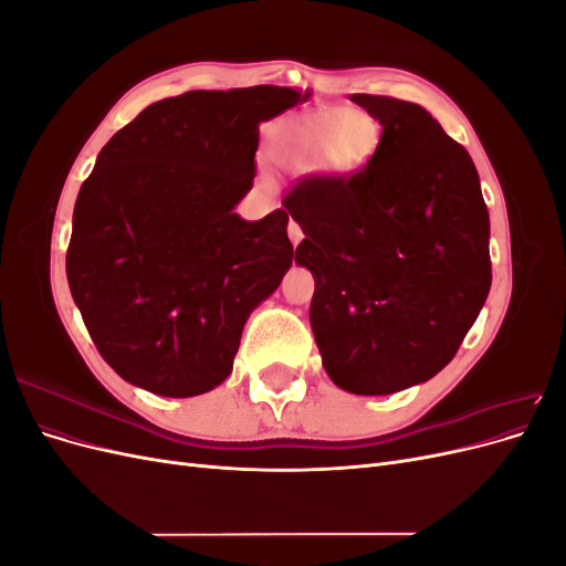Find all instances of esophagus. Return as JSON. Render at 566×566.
Returning a JSON list of instances; mask_svg holds the SVG:
<instances>
[{
	"instance_id": "esophagus-1",
	"label": "esophagus",
	"mask_w": 566,
	"mask_h": 566,
	"mask_svg": "<svg viewBox=\"0 0 566 566\" xmlns=\"http://www.w3.org/2000/svg\"><path fill=\"white\" fill-rule=\"evenodd\" d=\"M287 235H290V241H293V245H300V241L304 238V233H302V229H300L297 221L290 219V224H287Z\"/></svg>"
}]
</instances>
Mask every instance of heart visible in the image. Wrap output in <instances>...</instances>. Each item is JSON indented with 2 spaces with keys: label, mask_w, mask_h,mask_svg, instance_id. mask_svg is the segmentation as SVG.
Instances as JSON below:
<instances>
[{
  "label": "heart",
  "mask_w": 566,
  "mask_h": 566,
  "mask_svg": "<svg viewBox=\"0 0 566 566\" xmlns=\"http://www.w3.org/2000/svg\"><path fill=\"white\" fill-rule=\"evenodd\" d=\"M380 123L366 111L323 108L279 119L266 129L271 163L285 169H314L342 181L361 175L380 148Z\"/></svg>",
  "instance_id": "b5f03b06"
}]
</instances>
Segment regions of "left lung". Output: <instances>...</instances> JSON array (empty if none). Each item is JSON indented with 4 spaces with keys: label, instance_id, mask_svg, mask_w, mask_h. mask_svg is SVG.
<instances>
[{
    "label": "left lung",
    "instance_id": "1",
    "mask_svg": "<svg viewBox=\"0 0 566 566\" xmlns=\"http://www.w3.org/2000/svg\"><path fill=\"white\" fill-rule=\"evenodd\" d=\"M382 127L361 175L300 179L283 198L314 276L323 368L380 397L447 366L491 290L489 210L470 153L410 101L352 94Z\"/></svg>",
    "mask_w": 566,
    "mask_h": 566
}]
</instances>
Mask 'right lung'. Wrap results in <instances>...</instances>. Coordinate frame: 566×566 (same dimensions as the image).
I'll return each instance as SVG.
<instances>
[{
  "instance_id": "obj_1",
  "label": "right lung",
  "mask_w": 566,
  "mask_h": 566,
  "mask_svg": "<svg viewBox=\"0 0 566 566\" xmlns=\"http://www.w3.org/2000/svg\"><path fill=\"white\" fill-rule=\"evenodd\" d=\"M310 92H186L136 115L82 184L65 273L98 354L160 397L229 378L252 310L293 264L287 212H233L252 188L260 123Z\"/></svg>"
}]
</instances>
